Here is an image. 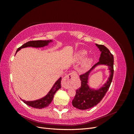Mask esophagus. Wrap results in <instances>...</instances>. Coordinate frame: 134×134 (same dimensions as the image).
<instances>
[{
	"label": "esophagus",
	"mask_w": 134,
	"mask_h": 134,
	"mask_svg": "<svg viewBox=\"0 0 134 134\" xmlns=\"http://www.w3.org/2000/svg\"><path fill=\"white\" fill-rule=\"evenodd\" d=\"M76 76L77 74L75 72L72 71L70 72V74H69L68 75L65 76L62 80V87L65 89L69 88L71 86V83L72 82V80H74V78H76Z\"/></svg>",
	"instance_id": "34e87169"
}]
</instances>
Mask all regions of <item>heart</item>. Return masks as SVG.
<instances>
[{"instance_id":"1","label":"heart","mask_w":134,"mask_h":134,"mask_svg":"<svg viewBox=\"0 0 134 134\" xmlns=\"http://www.w3.org/2000/svg\"><path fill=\"white\" fill-rule=\"evenodd\" d=\"M87 55V51L85 50H80L77 51L74 56V62L75 63H79L86 58ZM93 63V59L88 58L84 60L80 66V71L85 72L90 69Z\"/></svg>"}]
</instances>
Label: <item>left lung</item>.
Returning <instances> with one entry per match:
<instances>
[{
	"mask_svg": "<svg viewBox=\"0 0 134 134\" xmlns=\"http://www.w3.org/2000/svg\"><path fill=\"white\" fill-rule=\"evenodd\" d=\"M96 46L99 48L101 54L99 62L96 64L91 69L82 75L80 76L81 87L76 91V94L72 101V104L74 107L85 110L90 109L99 103L111 84L113 75V56L108 48L102 44L96 43ZM106 65L109 70V77L106 83L98 89L91 88L88 84L90 73L97 66Z\"/></svg>",
	"mask_w": 134,
	"mask_h": 134,
	"instance_id": "1",
	"label": "left lung"
}]
</instances>
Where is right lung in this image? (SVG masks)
<instances>
[{"label":"right lung","instance_id":"add662e5","mask_svg":"<svg viewBox=\"0 0 134 134\" xmlns=\"http://www.w3.org/2000/svg\"><path fill=\"white\" fill-rule=\"evenodd\" d=\"M53 42V40H38V41H28L27 43H25L22 46L19 47L18 50L15 52V54L17 53L18 51H19L21 48H26L28 47H35V48H40V47H43L44 46H47L50 43ZM61 80H62V77L60 78L56 81V82L52 87L50 91L47 93V94L41 98H40L37 100H25L24 99H21L23 102L26 104L28 106L32 107L35 108H38L41 109L45 108L49 106V104L52 102V99H53L54 94L56 91H58L60 88H61Z\"/></svg>","mask_w":134,"mask_h":134}]
</instances>
